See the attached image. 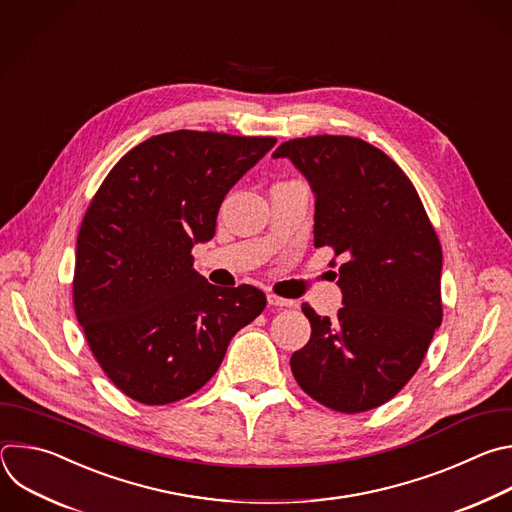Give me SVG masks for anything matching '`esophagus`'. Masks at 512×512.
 Listing matches in <instances>:
<instances>
[{"label":"esophagus","instance_id":"obj_1","mask_svg":"<svg viewBox=\"0 0 512 512\" xmlns=\"http://www.w3.org/2000/svg\"><path fill=\"white\" fill-rule=\"evenodd\" d=\"M268 302H270L272 306H296L294 300L282 298V296H278V294H268Z\"/></svg>","mask_w":512,"mask_h":512}]
</instances>
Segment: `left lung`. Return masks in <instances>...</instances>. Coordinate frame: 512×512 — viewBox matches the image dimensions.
<instances>
[{
  "instance_id": "8db88e82",
  "label": "left lung",
  "mask_w": 512,
  "mask_h": 512,
  "mask_svg": "<svg viewBox=\"0 0 512 512\" xmlns=\"http://www.w3.org/2000/svg\"><path fill=\"white\" fill-rule=\"evenodd\" d=\"M315 191V246L335 252L343 304L335 319L309 302L311 339L290 357L296 383L341 414L395 397L420 369L442 323V246L401 167L357 137L282 143ZM337 276V274H335Z\"/></svg>"
}]
</instances>
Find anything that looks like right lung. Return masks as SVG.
I'll return each instance as SVG.
<instances>
[{"label":"right lung","mask_w":512,"mask_h":512,"mask_svg":"<svg viewBox=\"0 0 512 512\" xmlns=\"http://www.w3.org/2000/svg\"><path fill=\"white\" fill-rule=\"evenodd\" d=\"M274 137L173 131L133 147L88 203L72 280L76 319L100 369L145 405L179 401L218 371L232 337L266 306L250 284L193 270L232 185Z\"/></svg>","instance_id":"add662e5"}]
</instances>
